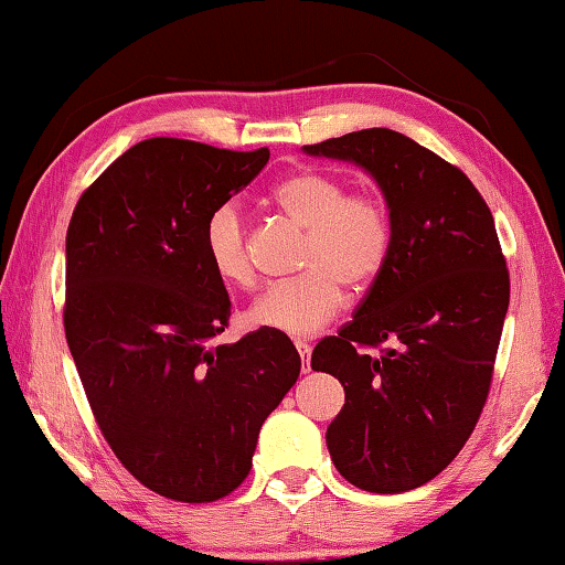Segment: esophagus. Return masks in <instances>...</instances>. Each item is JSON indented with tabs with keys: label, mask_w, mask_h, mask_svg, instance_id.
I'll return each instance as SVG.
<instances>
[{
	"label": "esophagus",
	"mask_w": 565,
	"mask_h": 565,
	"mask_svg": "<svg viewBox=\"0 0 565 565\" xmlns=\"http://www.w3.org/2000/svg\"><path fill=\"white\" fill-rule=\"evenodd\" d=\"M294 347H296V351L301 353V359H303V371H309V359H311V343L309 341H301V339H296L294 341Z\"/></svg>",
	"instance_id": "obj_1"
}]
</instances>
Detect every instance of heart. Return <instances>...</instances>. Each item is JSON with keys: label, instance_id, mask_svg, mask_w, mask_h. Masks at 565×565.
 Here are the masks:
<instances>
[{"label": "heart", "instance_id": "b5f03b06", "mask_svg": "<svg viewBox=\"0 0 565 565\" xmlns=\"http://www.w3.org/2000/svg\"><path fill=\"white\" fill-rule=\"evenodd\" d=\"M271 202L306 236L291 279L276 281L248 309L254 327L309 337L337 317L343 284L363 289L386 269L394 248V222L379 196L349 194V184L319 169L294 171L271 191ZM204 254L218 279L252 289L256 271L248 256L242 212L222 204L204 224Z\"/></svg>", "mask_w": 565, "mask_h": 565}]
</instances>
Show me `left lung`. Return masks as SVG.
Masks as SVG:
<instances>
[{"mask_svg": "<svg viewBox=\"0 0 565 565\" xmlns=\"http://www.w3.org/2000/svg\"><path fill=\"white\" fill-rule=\"evenodd\" d=\"M303 151L366 169L394 222L386 269L311 353L347 394L327 431L331 461L363 491L418 489L458 456L489 398L511 296L491 209L461 169L398 131Z\"/></svg>", "mask_w": 565, "mask_h": 565, "instance_id": "obj_1", "label": "left lung"}]
</instances>
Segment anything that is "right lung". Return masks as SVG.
<instances>
[{"instance_id": "add662e5", "label": "right lung", "mask_w": 565, "mask_h": 565, "mask_svg": "<svg viewBox=\"0 0 565 565\" xmlns=\"http://www.w3.org/2000/svg\"><path fill=\"white\" fill-rule=\"evenodd\" d=\"M266 161V147L145 139L84 191L66 228L64 333L84 394L114 456L171 501L238 489L301 371L281 331L214 343L232 301L204 224Z\"/></svg>"}]
</instances>
